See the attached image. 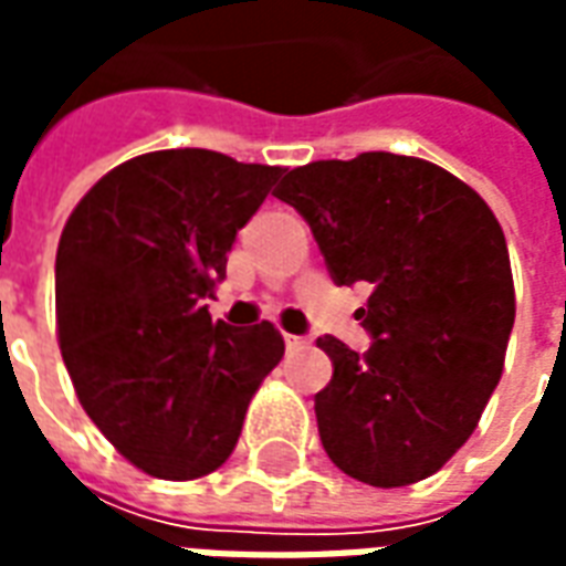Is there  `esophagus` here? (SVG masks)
Here are the masks:
<instances>
[{
  "label": "esophagus",
  "instance_id": "obj_1",
  "mask_svg": "<svg viewBox=\"0 0 566 566\" xmlns=\"http://www.w3.org/2000/svg\"><path fill=\"white\" fill-rule=\"evenodd\" d=\"M308 339L306 336H294V333H284V345H287V352H294V348H303Z\"/></svg>",
  "mask_w": 566,
  "mask_h": 566
}]
</instances>
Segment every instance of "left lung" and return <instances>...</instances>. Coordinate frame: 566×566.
<instances>
[{
    "label": "left lung",
    "mask_w": 566,
    "mask_h": 566,
    "mask_svg": "<svg viewBox=\"0 0 566 566\" xmlns=\"http://www.w3.org/2000/svg\"><path fill=\"white\" fill-rule=\"evenodd\" d=\"M294 206L336 284L367 282L364 355L321 336L333 379L315 394L324 451L357 482L433 475L497 388L515 321L506 239L485 199L433 163L367 150L291 169Z\"/></svg>",
    "instance_id": "left-lung-1"
}]
</instances>
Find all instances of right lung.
Returning <instances> with one entry per match:
<instances>
[{"label": "right lung", "instance_id": "obj_1", "mask_svg": "<svg viewBox=\"0 0 566 566\" xmlns=\"http://www.w3.org/2000/svg\"><path fill=\"white\" fill-rule=\"evenodd\" d=\"M282 166L206 148L142 154L99 178L56 248V336L84 412L129 463L199 479L233 454L282 360L270 321H211L235 233Z\"/></svg>", "mask_w": 566, "mask_h": 566}]
</instances>
